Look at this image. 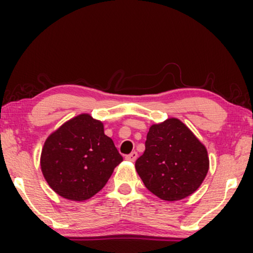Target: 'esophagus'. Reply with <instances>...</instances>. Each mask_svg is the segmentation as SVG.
I'll return each instance as SVG.
<instances>
[{
	"instance_id": "1",
	"label": "esophagus",
	"mask_w": 253,
	"mask_h": 253,
	"mask_svg": "<svg viewBox=\"0 0 253 253\" xmlns=\"http://www.w3.org/2000/svg\"><path fill=\"white\" fill-rule=\"evenodd\" d=\"M136 157H138V153H136L135 151H133V152H130L129 155L126 156V159L129 162H134L136 159Z\"/></svg>"
}]
</instances>
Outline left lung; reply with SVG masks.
<instances>
[{"label":"left lung","instance_id":"obj_1","mask_svg":"<svg viewBox=\"0 0 253 253\" xmlns=\"http://www.w3.org/2000/svg\"><path fill=\"white\" fill-rule=\"evenodd\" d=\"M207 150L177 119L150 127L135 169L145 187L165 201L191 195L208 172Z\"/></svg>","mask_w":253,"mask_h":253}]
</instances>
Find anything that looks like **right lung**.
Wrapping results in <instances>:
<instances>
[{
    "label": "right lung",
    "instance_id": "obj_1",
    "mask_svg": "<svg viewBox=\"0 0 253 253\" xmlns=\"http://www.w3.org/2000/svg\"><path fill=\"white\" fill-rule=\"evenodd\" d=\"M123 159L112 139L104 134L102 123L81 114L46 139L40 165L58 195L84 201L102 189Z\"/></svg>",
    "mask_w": 253,
    "mask_h": 253
}]
</instances>
